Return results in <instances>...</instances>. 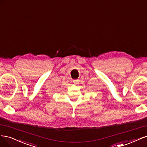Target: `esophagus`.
<instances>
[{"instance_id": "esophagus-1", "label": "esophagus", "mask_w": 147, "mask_h": 147, "mask_svg": "<svg viewBox=\"0 0 147 147\" xmlns=\"http://www.w3.org/2000/svg\"><path fill=\"white\" fill-rule=\"evenodd\" d=\"M78 82H79V80L78 79H75V80H73V83H74V84H78Z\"/></svg>"}]
</instances>
